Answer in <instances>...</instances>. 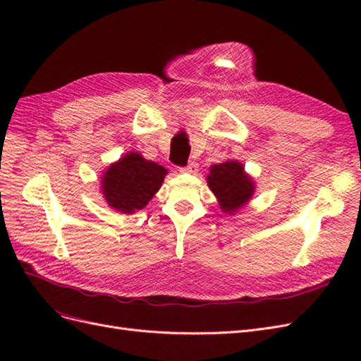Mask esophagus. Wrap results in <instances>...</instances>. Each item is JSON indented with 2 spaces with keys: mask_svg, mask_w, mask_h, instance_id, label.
I'll return each instance as SVG.
<instances>
[{
  "mask_svg": "<svg viewBox=\"0 0 361 361\" xmlns=\"http://www.w3.org/2000/svg\"><path fill=\"white\" fill-rule=\"evenodd\" d=\"M179 171L182 173H191V174H195L199 171V164L195 161H191L187 167H179Z\"/></svg>",
  "mask_w": 361,
  "mask_h": 361,
  "instance_id": "34e87169",
  "label": "esophagus"
}]
</instances>
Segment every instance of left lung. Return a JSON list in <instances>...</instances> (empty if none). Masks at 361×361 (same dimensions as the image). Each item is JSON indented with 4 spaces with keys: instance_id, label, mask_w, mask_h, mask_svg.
<instances>
[{
    "instance_id": "obj_1",
    "label": "left lung",
    "mask_w": 361,
    "mask_h": 361,
    "mask_svg": "<svg viewBox=\"0 0 361 361\" xmlns=\"http://www.w3.org/2000/svg\"><path fill=\"white\" fill-rule=\"evenodd\" d=\"M207 183L220 200L221 209L228 214L238 211L255 192L253 180L247 176L243 164L238 161L214 164Z\"/></svg>"
}]
</instances>
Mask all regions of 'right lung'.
I'll use <instances>...</instances> for the list:
<instances>
[{"mask_svg": "<svg viewBox=\"0 0 361 361\" xmlns=\"http://www.w3.org/2000/svg\"><path fill=\"white\" fill-rule=\"evenodd\" d=\"M166 174L167 170L162 166L130 152L105 171L102 192L106 203L116 211L134 214L154 197Z\"/></svg>", "mask_w": 361, "mask_h": 361, "instance_id": "right-lung-1", "label": "right lung"}]
</instances>
